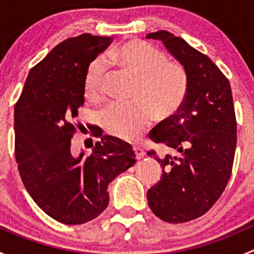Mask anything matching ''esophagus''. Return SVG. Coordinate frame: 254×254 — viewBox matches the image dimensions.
Returning <instances> with one entry per match:
<instances>
[{"label":"esophagus","instance_id":"1","mask_svg":"<svg viewBox=\"0 0 254 254\" xmlns=\"http://www.w3.org/2000/svg\"><path fill=\"white\" fill-rule=\"evenodd\" d=\"M134 151H135V155H136V158H137V160H141V158L143 157V156H145V151H143L142 148L136 147V146H135V147H134Z\"/></svg>","mask_w":254,"mask_h":254}]
</instances>
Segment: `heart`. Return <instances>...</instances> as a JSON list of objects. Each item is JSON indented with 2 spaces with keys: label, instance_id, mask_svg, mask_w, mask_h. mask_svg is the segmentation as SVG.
<instances>
[{
  "label": "heart",
  "instance_id": "obj_1",
  "mask_svg": "<svg viewBox=\"0 0 254 254\" xmlns=\"http://www.w3.org/2000/svg\"><path fill=\"white\" fill-rule=\"evenodd\" d=\"M107 61L136 77L132 102H118L101 115L107 132L124 141H135L158 120L172 118L186 102L189 76L181 64L167 61V56L148 43L132 39L107 54ZM106 64L96 60L89 65L83 81L84 97L99 103L106 97Z\"/></svg>",
  "mask_w": 254,
  "mask_h": 254
}]
</instances>
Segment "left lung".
Returning <instances> with one entry per match:
<instances>
[{"instance_id": "8db88e82", "label": "left lung", "mask_w": 254, "mask_h": 254, "mask_svg": "<svg viewBox=\"0 0 254 254\" xmlns=\"http://www.w3.org/2000/svg\"><path fill=\"white\" fill-rule=\"evenodd\" d=\"M161 40L189 76L186 102L176 115L160 123L150 139L179 156H148L161 163L162 177L147 190L148 206L171 224L198 219L221 196L231 177L237 123L231 86L220 68L200 51L167 30L146 35Z\"/></svg>"}]
</instances>
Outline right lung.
I'll list each match as a JSON object with an SVG mask.
<instances>
[{
    "label": "right lung",
    "instance_id": "add662e5",
    "mask_svg": "<svg viewBox=\"0 0 254 254\" xmlns=\"http://www.w3.org/2000/svg\"><path fill=\"white\" fill-rule=\"evenodd\" d=\"M111 43L87 33L61 42L29 71L14 107V153L23 184L45 214L66 225L101 215L109 203V183L136 163L129 143L94 130L101 141L91 155L71 150L84 76Z\"/></svg>",
    "mask_w": 254,
    "mask_h": 254
}]
</instances>
